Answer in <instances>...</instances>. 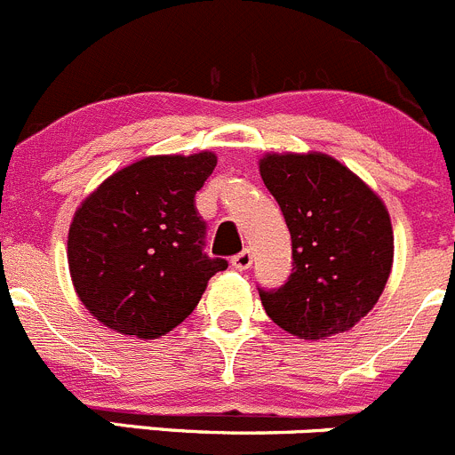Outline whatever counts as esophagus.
<instances>
[{
    "label": "esophagus",
    "mask_w": 455,
    "mask_h": 455,
    "mask_svg": "<svg viewBox=\"0 0 455 455\" xmlns=\"http://www.w3.org/2000/svg\"><path fill=\"white\" fill-rule=\"evenodd\" d=\"M232 266L236 267V270H248L250 266H252V250H241L239 254H235L232 257Z\"/></svg>",
    "instance_id": "34e87169"
}]
</instances>
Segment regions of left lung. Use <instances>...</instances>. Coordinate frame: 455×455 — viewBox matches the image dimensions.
<instances>
[{
	"label": "left lung",
	"instance_id": "1",
	"mask_svg": "<svg viewBox=\"0 0 455 455\" xmlns=\"http://www.w3.org/2000/svg\"><path fill=\"white\" fill-rule=\"evenodd\" d=\"M261 179L292 239V272L259 288L267 317L301 339H322L360 322L382 295L393 263L384 203L326 154H272Z\"/></svg>",
	"mask_w": 455,
	"mask_h": 455
}]
</instances>
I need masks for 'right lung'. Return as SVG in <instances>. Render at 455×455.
Here are the masks:
<instances>
[{"label":"right lung","instance_id":"add662e5","mask_svg":"<svg viewBox=\"0 0 455 455\" xmlns=\"http://www.w3.org/2000/svg\"><path fill=\"white\" fill-rule=\"evenodd\" d=\"M216 156H149L116 172L76 212L68 267L86 310L123 335L154 339L194 313L228 261L205 252L196 192Z\"/></svg>","mask_w":455,"mask_h":455}]
</instances>
